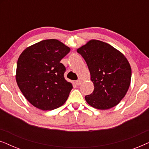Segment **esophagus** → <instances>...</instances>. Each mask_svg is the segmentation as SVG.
<instances>
[{"label": "esophagus", "instance_id": "1", "mask_svg": "<svg viewBox=\"0 0 149 149\" xmlns=\"http://www.w3.org/2000/svg\"><path fill=\"white\" fill-rule=\"evenodd\" d=\"M81 83H82V81L80 79H79V80H77L75 81V83H76L77 85H80L81 84Z\"/></svg>", "mask_w": 149, "mask_h": 149}]
</instances>
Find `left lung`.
Masks as SVG:
<instances>
[{
  "mask_svg": "<svg viewBox=\"0 0 149 149\" xmlns=\"http://www.w3.org/2000/svg\"><path fill=\"white\" fill-rule=\"evenodd\" d=\"M86 62L94 85L85 99L96 109L115 107L125 97L131 83L132 68L126 57L111 45L91 39L77 49Z\"/></svg>",
  "mask_w": 149,
  "mask_h": 149,
  "instance_id": "1",
  "label": "left lung"
}]
</instances>
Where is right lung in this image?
Here are the masks:
<instances>
[{
    "mask_svg": "<svg viewBox=\"0 0 149 149\" xmlns=\"http://www.w3.org/2000/svg\"><path fill=\"white\" fill-rule=\"evenodd\" d=\"M70 49L57 39H47L24 49L18 58L16 82L29 102L42 111L66 102L72 84L64 79L60 61Z\"/></svg>",
    "mask_w": 149,
    "mask_h": 149,
    "instance_id": "right-lung-1",
    "label": "right lung"
}]
</instances>
